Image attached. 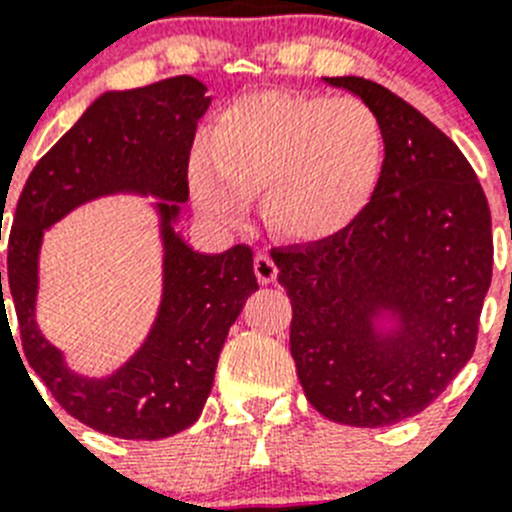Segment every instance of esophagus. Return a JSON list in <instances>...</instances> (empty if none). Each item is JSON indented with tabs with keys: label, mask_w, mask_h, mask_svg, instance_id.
Wrapping results in <instances>:
<instances>
[{
	"label": "esophagus",
	"mask_w": 512,
	"mask_h": 512,
	"mask_svg": "<svg viewBox=\"0 0 512 512\" xmlns=\"http://www.w3.org/2000/svg\"><path fill=\"white\" fill-rule=\"evenodd\" d=\"M253 271H256V279H259V284H271L277 282V264H274V259H271L269 253H259L256 259H253Z\"/></svg>",
	"instance_id": "esophagus-1"
}]
</instances>
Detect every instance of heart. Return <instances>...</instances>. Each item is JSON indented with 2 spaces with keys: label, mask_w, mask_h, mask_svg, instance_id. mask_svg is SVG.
Listing matches in <instances>:
<instances>
[{
  "label": "heart",
  "mask_w": 512,
  "mask_h": 512,
  "mask_svg": "<svg viewBox=\"0 0 512 512\" xmlns=\"http://www.w3.org/2000/svg\"><path fill=\"white\" fill-rule=\"evenodd\" d=\"M387 169V130L359 97L256 92L235 99L189 156V187L220 225L261 189L266 225L289 241L336 238L369 210Z\"/></svg>",
  "instance_id": "b5f03b06"
}]
</instances>
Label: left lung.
Instances as JSON below:
<instances>
[{"mask_svg":"<svg viewBox=\"0 0 512 512\" xmlns=\"http://www.w3.org/2000/svg\"><path fill=\"white\" fill-rule=\"evenodd\" d=\"M325 81L382 117L387 169L351 228L271 259L310 405L333 423L382 428L428 408L472 359L492 279L490 205L464 153L413 104L361 76ZM384 309L398 325L377 334Z\"/></svg>","mask_w":512,"mask_h":512,"instance_id":"1","label":"left lung"}]
</instances>
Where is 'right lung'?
<instances>
[{
	"label": "right lung",
	"mask_w": 512,
	"mask_h": 512,
	"mask_svg": "<svg viewBox=\"0 0 512 512\" xmlns=\"http://www.w3.org/2000/svg\"><path fill=\"white\" fill-rule=\"evenodd\" d=\"M205 92L194 76H174L102 94L35 164L17 200L7 274L25 356L66 413L107 436L158 441L200 418L230 325L259 289L251 248L238 243L207 256L192 251L174 230L189 197L187 166L197 122L210 107ZM117 191L162 197L157 209L165 238V297L134 359L110 378L89 380L62 364L34 323L37 253L45 227L74 206Z\"/></svg>",
	"instance_id": "obj_1"
}]
</instances>
